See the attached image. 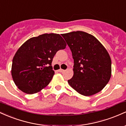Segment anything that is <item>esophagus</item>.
<instances>
[{"label": "esophagus", "mask_w": 126, "mask_h": 126, "mask_svg": "<svg viewBox=\"0 0 126 126\" xmlns=\"http://www.w3.org/2000/svg\"><path fill=\"white\" fill-rule=\"evenodd\" d=\"M64 71H65V70H63V69H60L59 70V72H61V73H63V72H64Z\"/></svg>", "instance_id": "34e87169"}]
</instances>
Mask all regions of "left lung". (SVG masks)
<instances>
[{
	"label": "left lung",
	"instance_id": "obj_1",
	"mask_svg": "<svg viewBox=\"0 0 126 126\" xmlns=\"http://www.w3.org/2000/svg\"><path fill=\"white\" fill-rule=\"evenodd\" d=\"M74 60L73 74L68 83L84 96L94 95L106 86L111 75V60L105 47L83 31L63 34Z\"/></svg>",
	"mask_w": 126,
	"mask_h": 126
}]
</instances>
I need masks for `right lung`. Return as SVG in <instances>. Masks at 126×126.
<instances>
[{
  "instance_id": "add662e5",
  "label": "right lung",
  "mask_w": 126,
  "mask_h": 126,
  "mask_svg": "<svg viewBox=\"0 0 126 126\" xmlns=\"http://www.w3.org/2000/svg\"><path fill=\"white\" fill-rule=\"evenodd\" d=\"M66 46L61 36L53 33L42 34L25 41L12 60L11 73L19 89L33 94L47 86L54 74L51 66L53 57Z\"/></svg>"
}]
</instances>
